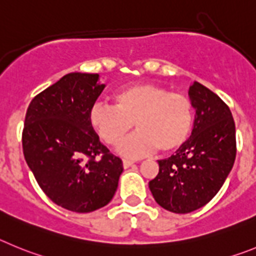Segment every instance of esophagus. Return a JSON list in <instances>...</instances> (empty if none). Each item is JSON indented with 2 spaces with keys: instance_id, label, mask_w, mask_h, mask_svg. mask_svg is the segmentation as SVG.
<instances>
[{
  "instance_id": "34e87169",
  "label": "esophagus",
  "mask_w": 256,
  "mask_h": 256,
  "mask_svg": "<svg viewBox=\"0 0 256 256\" xmlns=\"http://www.w3.org/2000/svg\"><path fill=\"white\" fill-rule=\"evenodd\" d=\"M122 164H124V168H128V167H131V166L134 164V162H132V160H122Z\"/></svg>"
}]
</instances>
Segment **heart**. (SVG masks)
<instances>
[{
  "label": "heart",
  "mask_w": 256,
  "mask_h": 256,
  "mask_svg": "<svg viewBox=\"0 0 256 256\" xmlns=\"http://www.w3.org/2000/svg\"><path fill=\"white\" fill-rule=\"evenodd\" d=\"M114 106L94 104L89 121L110 146H117L135 124L136 132L120 146V153L128 158H140L156 149L162 153L178 150L194 130L196 111L192 100L162 85H130L114 94Z\"/></svg>",
  "instance_id": "1"
}]
</instances>
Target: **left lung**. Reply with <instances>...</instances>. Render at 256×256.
<instances>
[{"label": "left lung", "mask_w": 256, "mask_h": 256, "mask_svg": "<svg viewBox=\"0 0 256 256\" xmlns=\"http://www.w3.org/2000/svg\"><path fill=\"white\" fill-rule=\"evenodd\" d=\"M190 98L196 108L188 142L158 160L160 172L149 188L162 208L184 214L202 208L217 194L236 158V128L228 106L195 82Z\"/></svg>", "instance_id": "left-lung-1"}]
</instances>
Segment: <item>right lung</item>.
I'll list each match as a JSON object with an SVG mask.
<instances>
[{
  "instance_id": "right-lung-1",
  "label": "right lung",
  "mask_w": 256,
  "mask_h": 256,
  "mask_svg": "<svg viewBox=\"0 0 256 256\" xmlns=\"http://www.w3.org/2000/svg\"><path fill=\"white\" fill-rule=\"evenodd\" d=\"M98 78L71 72L36 94L22 128V153L38 185L57 206L78 213L107 206L124 171L89 121L104 89Z\"/></svg>"
}]
</instances>
